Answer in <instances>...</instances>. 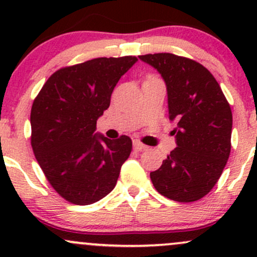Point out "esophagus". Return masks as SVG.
Returning <instances> with one entry per match:
<instances>
[{"instance_id": "1", "label": "esophagus", "mask_w": 257, "mask_h": 257, "mask_svg": "<svg viewBox=\"0 0 257 257\" xmlns=\"http://www.w3.org/2000/svg\"><path fill=\"white\" fill-rule=\"evenodd\" d=\"M133 145H134V149L138 150V151H143V150H146L147 149V146L144 145V144L140 143V141H139V140H134Z\"/></svg>"}]
</instances>
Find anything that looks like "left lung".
Returning a JSON list of instances; mask_svg holds the SVG:
<instances>
[{"mask_svg": "<svg viewBox=\"0 0 257 257\" xmlns=\"http://www.w3.org/2000/svg\"><path fill=\"white\" fill-rule=\"evenodd\" d=\"M167 84L169 118L178 123V147L150 174L162 196L181 203L206 196L220 179L231 152L232 111L220 84L196 60L172 54L139 55Z\"/></svg>", "mask_w": 257, "mask_h": 257, "instance_id": "8db88e82", "label": "left lung"}]
</instances>
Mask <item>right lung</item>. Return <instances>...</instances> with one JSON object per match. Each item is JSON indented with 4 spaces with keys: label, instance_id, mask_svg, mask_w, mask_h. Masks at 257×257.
I'll list each match as a JSON object with an SVG mask.
<instances>
[{
    "label": "right lung",
    "instance_id": "1",
    "mask_svg": "<svg viewBox=\"0 0 257 257\" xmlns=\"http://www.w3.org/2000/svg\"><path fill=\"white\" fill-rule=\"evenodd\" d=\"M133 55L96 58L59 69L31 107V146L51 186L65 200L88 205L116 186L132 139L95 135L117 82L137 63Z\"/></svg>",
    "mask_w": 257,
    "mask_h": 257
}]
</instances>
